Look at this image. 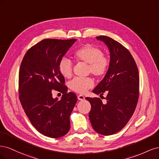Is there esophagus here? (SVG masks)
Listing matches in <instances>:
<instances>
[{
    "instance_id": "1",
    "label": "esophagus",
    "mask_w": 159,
    "mask_h": 159,
    "mask_svg": "<svg viewBox=\"0 0 159 159\" xmlns=\"http://www.w3.org/2000/svg\"><path fill=\"white\" fill-rule=\"evenodd\" d=\"M78 99L80 101H83L85 99V98H84V96L82 95H78Z\"/></svg>"
}]
</instances>
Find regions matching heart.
Listing matches in <instances>:
<instances>
[{"instance_id":"1","label":"heart","mask_w":159,"mask_h":159,"mask_svg":"<svg viewBox=\"0 0 159 159\" xmlns=\"http://www.w3.org/2000/svg\"><path fill=\"white\" fill-rule=\"evenodd\" d=\"M74 57L78 61H84L88 64V71L93 75L103 77L109 69L110 61L107 56L103 55V51L91 45H86L76 50ZM58 70L62 76L70 78L73 74V66L71 61L66 57H63L59 62ZM93 85L92 78H75L70 83V88L79 93H84Z\"/></svg>"}]
</instances>
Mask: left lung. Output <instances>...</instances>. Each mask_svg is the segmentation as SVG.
Returning a JSON list of instances; mask_svg holds the SVG:
<instances>
[{"instance_id":"left-lung-1","label":"left lung","mask_w":159,"mask_h":159,"mask_svg":"<svg viewBox=\"0 0 159 159\" xmlns=\"http://www.w3.org/2000/svg\"><path fill=\"white\" fill-rule=\"evenodd\" d=\"M110 52V64L104 78L93 90L107 93L103 103L98 98H86L90 102L89 118L95 131L103 135L117 133L126 125L135 110L139 95V74L129 51L108 36H99Z\"/></svg>"}]
</instances>
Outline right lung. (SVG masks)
Masks as SVG:
<instances>
[{"label": "right lung", "instance_id": "right-lung-1", "mask_svg": "<svg viewBox=\"0 0 159 159\" xmlns=\"http://www.w3.org/2000/svg\"><path fill=\"white\" fill-rule=\"evenodd\" d=\"M76 39H44L27 51L19 71L18 91L22 108L38 131L51 138L68 133L70 116L76 95L67 93L58 64ZM60 91L61 100L53 98L51 90Z\"/></svg>", "mask_w": 159, "mask_h": 159}]
</instances>
